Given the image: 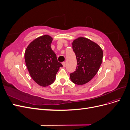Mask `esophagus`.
<instances>
[{"label": "esophagus", "instance_id": "esophagus-1", "mask_svg": "<svg viewBox=\"0 0 130 130\" xmlns=\"http://www.w3.org/2000/svg\"><path fill=\"white\" fill-rule=\"evenodd\" d=\"M62 64H63V66L64 67H65L66 66V62H62Z\"/></svg>", "mask_w": 130, "mask_h": 130}]
</instances>
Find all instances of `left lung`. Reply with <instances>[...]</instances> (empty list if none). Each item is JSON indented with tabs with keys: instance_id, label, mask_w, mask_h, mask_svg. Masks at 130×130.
Masks as SVG:
<instances>
[{
	"instance_id": "8db88e82",
	"label": "left lung",
	"mask_w": 130,
	"mask_h": 130,
	"mask_svg": "<svg viewBox=\"0 0 130 130\" xmlns=\"http://www.w3.org/2000/svg\"><path fill=\"white\" fill-rule=\"evenodd\" d=\"M77 66L76 71L70 74V78L78 85L87 83L95 76L101 64L103 52L96 43L84 37H79L73 43Z\"/></svg>"
}]
</instances>
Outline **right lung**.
<instances>
[{"label":"right lung","instance_id":"obj_1","mask_svg":"<svg viewBox=\"0 0 130 130\" xmlns=\"http://www.w3.org/2000/svg\"><path fill=\"white\" fill-rule=\"evenodd\" d=\"M53 38L44 35L35 39L25 52V61L32 79L42 87L52 84L62 64L51 48Z\"/></svg>","mask_w":130,"mask_h":130}]
</instances>
